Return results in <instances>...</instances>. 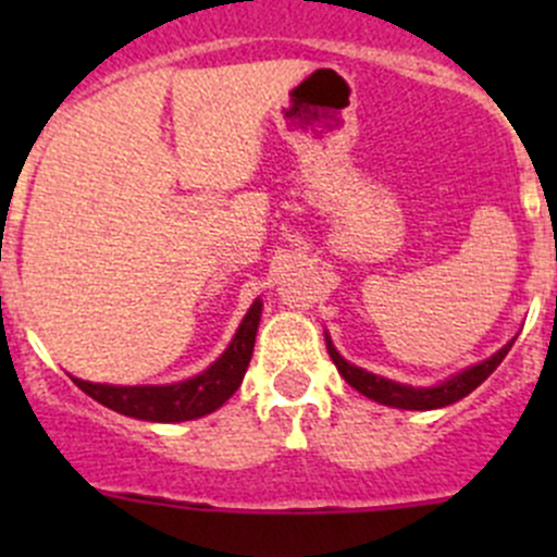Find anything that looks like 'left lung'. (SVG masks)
I'll return each mask as SVG.
<instances>
[{
    "instance_id": "1",
    "label": "left lung",
    "mask_w": 557,
    "mask_h": 557,
    "mask_svg": "<svg viewBox=\"0 0 557 557\" xmlns=\"http://www.w3.org/2000/svg\"><path fill=\"white\" fill-rule=\"evenodd\" d=\"M512 345H515V339L507 342V345H504L498 352H493L487 361L474 363V367L453 374V377L445 380V383H440L434 387H412V385L393 383V380L377 377V374L367 372V369L347 363L345 358L336 352V347L331 345L329 334H325V347H329V356H331V361H334V367L339 369L342 377H345V383L356 387V391L363 393L367 398H372V401L385 404V407H396V409H440V407H447V404L460 401V398L469 396L476 385H482L493 372H496V367L504 361V358H507L509 347Z\"/></svg>"
}]
</instances>
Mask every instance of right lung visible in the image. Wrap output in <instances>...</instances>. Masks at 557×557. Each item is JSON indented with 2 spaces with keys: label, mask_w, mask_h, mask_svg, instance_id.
I'll list each match as a JSON object with an SVG mask.
<instances>
[{
  "label": "right lung",
  "mask_w": 557,
  "mask_h": 557,
  "mask_svg": "<svg viewBox=\"0 0 557 557\" xmlns=\"http://www.w3.org/2000/svg\"><path fill=\"white\" fill-rule=\"evenodd\" d=\"M261 299L250 305V310L239 323L232 345L221 358L196 377L172 385H102L75 380V385L94 401L104 404L107 409L126 414V418L150 420V423H180V420H196L215 412L228 401L243 385L247 363L256 347L258 320H261Z\"/></svg>",
  "instance_id": "1"
}]
</instances>
